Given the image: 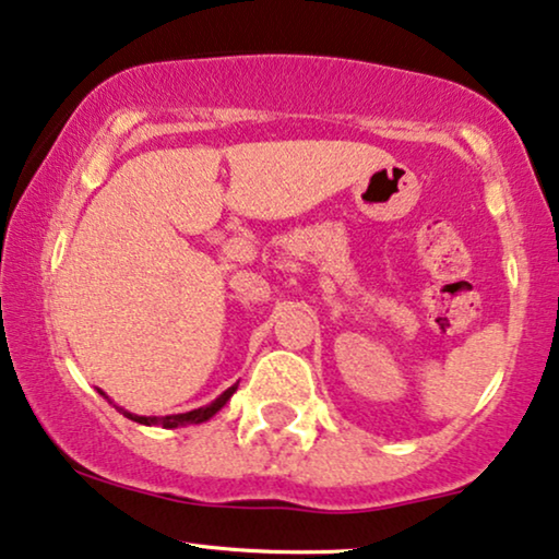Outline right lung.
Masks as SVG:
<instances>
[{"label":"right lung","instance_id":"right-lung-1","mask_svg":"<svg viewBox=\"0 0 559 559\" xmlns=\"http://www.w3.org/2000/svg\"><path fill=\"white\" fill-rule=\"evenodd\" d=\"M236 386L239 384H234V386H228L224 394L218 396L216 402H211L209 407H201V409H193V412H186V415H170V417H140V415H129V412H124V409H119L121 415L124 417H129V419H134V423H140V425H163V427H180V425H198V423H205V419L209 417H213L216 415V412L224 407V404L231 400V394L236 392ZM104 394V392H102Z\"/></svg>","mask_w":559,"mask_h":559}]
</instances>
